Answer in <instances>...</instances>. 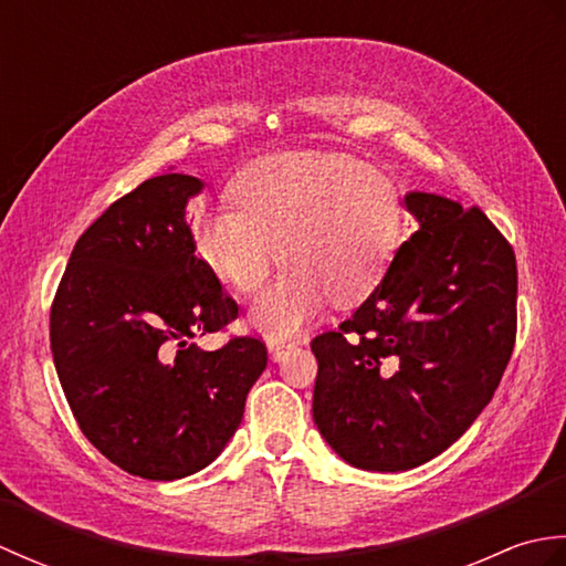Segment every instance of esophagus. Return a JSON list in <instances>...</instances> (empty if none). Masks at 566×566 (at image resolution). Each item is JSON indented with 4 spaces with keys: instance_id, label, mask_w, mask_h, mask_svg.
Listing matches in <instances>:
<instances>
[{
    "instance_id": "esophagus-1",
    "label": "esophagus",
    "mask_w": 566,
    "mask_h": 566,
    "mask_svg": "<svg viewBox=\"0 0 566 566\" xmlns=\"http://www.w3.org/2000/svg\"><path fill=\"white\" fill-rule=\"evenodd\" d=\"M290 347H294V343H284V340H268V350H270V357L274 359V363H280V359L284 357V353L290 350Z\"/></svg>"
}]
</instances>
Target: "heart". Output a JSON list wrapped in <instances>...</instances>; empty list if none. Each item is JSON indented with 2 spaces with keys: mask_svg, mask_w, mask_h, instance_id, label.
<instances>
[{
  "mask_svg": "<svg viewBox=\"0 0 566 566\" xmlns=\"http://www.w3.org/2000/svg\"><path fill=\"white\" fill-rule=\"evenodd\" d=\"M238 207L201 213L197 255L235 292L250 294L280 260L286 272L252 304L248 323L284 340L328 298L350 306L375 290L403 240L406 211L391 179L345 153H284L243 167Z\"/></svg>",
  "mask_w": 566,
  "mask_h": 566,
  "instance_id": "1",
  "label": "heart"
}]
</instances>
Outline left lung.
<instances>
[{"label":"left lung","mask_w":566,"mask_h":566,"mask_svg":"<svg viewBox=\"0 0 566 566\" xmlns=\"http://www.w3.org/2000/svg\"><path fill=\"white\" fill-rule=\"evenodd\" d=\"M418 231L367 302L311 340L314 423L347 464L406 472L450 448L494 396L515 343L518 270L482 209L408 191Z\"/></svg>","instance_id":"8db88e82"}]
</instances>
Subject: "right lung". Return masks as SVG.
Masks as SVG:
<instances>
[{"instance_id":"add662e5","label":"right lung","mask_w":566,"mask_h":566,"mask_svg":"<svg viewBox=\"0 0 566 566\" xmlns=\"http://www.w3.org/2000/svg\"><path fill=\"white\" fill-rule=\"evenodd\" d=\"M191 175L146 179L72 248L51 306V350L80 430L124 472L172 482L211 464L268 367L262 340L201 350L238 304L195 252Z\"/></svg>"}]
</instances>
